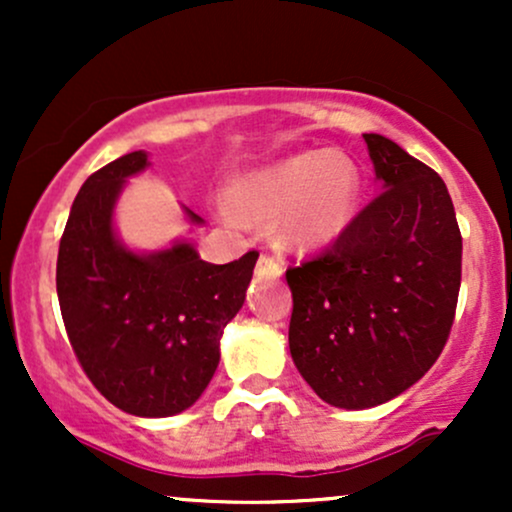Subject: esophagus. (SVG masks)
I'll use <instances>...</instances> for the list:
<instances>
[{
	"mask_svg": "<svg viewBox=\"0 0 512 512\" xmlns=\"http://www.w3.org/2000/svg\"><path fill=\"white\" fill-rule=\"evenodd\" d=\"M257 274H260V276H267V279H279V276H281V267H279V262H276L274 257L262 255L260 260H257Z\"/></svg>",
	"mask_w": 512,
	"mask_h": 512,
	"instance_id": "1",
	"label": "esophagus"
}]
</instances>
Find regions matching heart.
Listing matches in <instances>:
<instances>
[{
  "label": "heart",
  "mask_w": 512,
  "mask_h": 512,
  "mask_svg": "<svg viewBox=\"0 0 512 512\" xmlns=\"http://www.w3.org/2000/svg\"><path fill=\"white\" fill-rule=\"evenodd\" d=\"M361 173L344 154L303 151L233 182V199L221 204L223 221L243 216L274 219L279 236L298 250L325 248L342 238L358 214Z\"/></svg>",
  "instance_id": "b5f03b06"
}]
</instances>
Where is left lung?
<instances>
[{
	"label": "left lung",
	"mask_w": 512,
	"mask_h": 512,
	"mask_svg": "<svg viewBox=\"0 0 512 512\" xmlns=\"http://www.w3.org/2000/svg\"><path fill=\"white\" fill-rule=\"evenodd\" d=\"M363 139L380 195L330 248L286 269L291 358L339 409L378 407L424 378L448 342L462 279L445 182L392 139Z\"/></svg>",
	"instance_id": "1"
}]
</instances>
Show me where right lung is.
<instances>
[{
  "label": "right lung",
  "mask_w": 512,
  "mask_h": 512,
  "mask_svg": "<svg viewBox=\"0 0 512 512\" xmlns=\"http://www.w3.org/2000/svg\"><path fill=\"white\" fill-rule=\"evenodd\" d=\"M146 166V151H132L81 185L60 240L57 298L96 390L127 414L163 419L190 409L214 378L223 327L243 308L260 252L211 264L187 240L129 250L115 233V204Z\"/></svg>",
  "instance_id": "obj_1"
}]
</instances>
